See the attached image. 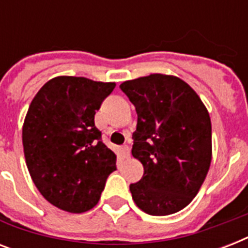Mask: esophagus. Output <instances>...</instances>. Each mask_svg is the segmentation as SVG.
<instances>
[{
    "mask_svg": "<svg viewBox=\"0 0 248 248\" xmlns=\"http://www.w3.org/2000/svg\"><path fill=\"white\" fill-rule=\"evenodd\" d=\"M121 155H124V158L130 157V148H128V145H122L121 147Z\"/></svg>",
    "mask_w": 248,
    "mask_h": 248,
    "instance_id": "1",
    "label": "esophagus"
}]
</instances>
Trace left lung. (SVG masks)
I'll return each mask as SVG.
<instances>
[{
    "label": "left lung",
    "instance_id": "1",
    "mask_svg": "<svg viewBox=\"0 0 248 248\" xmlns=\"http://www.w3.org/2000/svg\"><path fill=\"white\" fill-rule=\"evenodd\" d=\"M120 89L136 109L132 155L143 177L130 185L136 206L149 215L186 207L203 184L212 155L211 120L196 91L175 76L151 75Z\"/></svg>",
    "mask_w": 248,
    "mask_h": 248
}]
</instances>
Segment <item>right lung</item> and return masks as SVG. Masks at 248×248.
<instances>
[{"label":"right lung","mask_w":248,"mask_h":248,"mask_svg":"<svg viewBox=\"0 0 248 248\" xmlns=\"http://www.w3.org/2000/svg\"><path fill=\"white\" fill-rule=\"evenodd\" d=\"M114 87V82L60 76L45 83L29 105L23 124L25 162L41 194L60 210H91L117 170L116 155L93 122Z\"/></svg>","instance_id":"right-lung-1"}]
</instances>
